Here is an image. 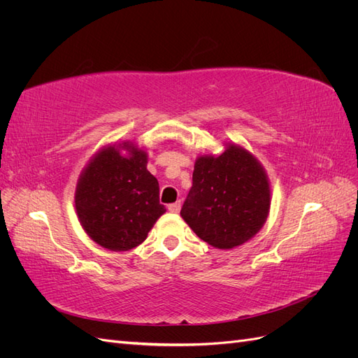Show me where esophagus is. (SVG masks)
Masks as SVG:
<instances>
[{
  "label": "esophagus",
  "mask_w": 358,
  "mask_h": 358,
  "mask_svg": "<svg viewBox=\"0 0 358 358\" xmlns=\"http://www.w3.org/2000/svg\"><path fill=\"white\" fill-rule=\"evenodd\" d=\"M169 210L173 212V213H178L180 210V201H176V203H171L169 204Z\"/></svg>",
  "instance_id": "1"
}]
</instances>
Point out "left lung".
<instances>
[{"instance_id": "8db88e82", "label": "left lung", "mask_w": 358, "mask_h": 358, "mask_svg": "<svg viewBox=\"0 0 358 358\" xmlns=\"http://www.w3.org/2000/svg\"><path fill=\"white\" fill-rule=\"evenodd\" d=\"M268 209L264 169L246 149L229 145L218 157L197 158L180 215L201 241L230 249L259 231Z\"/></svg>"}]
</instances>
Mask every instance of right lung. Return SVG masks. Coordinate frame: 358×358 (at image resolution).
<instances>
[{
  "label": "right lung",
  "instance_id": "obj_1",
  "mask_svg": "<svg viewBox=\"0 0 358 358\" xmlns=\"http://www.w3.org/2000/svg\"><path fill=\"white\" fill-rule=\"evenodd\" d=\"M127 155L122 156L120 149ZM148 154L133 143L103 148L82 171L76 187V212L91 239L110 251L142 243L166 208L159 185L146 169Z\"/></svg>",
  "mask_w": 358,
  "mask_h": 358
}]
</instances>
